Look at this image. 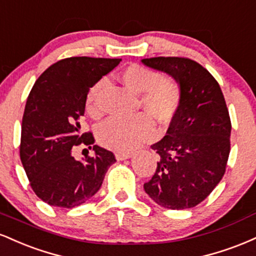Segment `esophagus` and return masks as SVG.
<instances>
[{
	"label": "esophagus",
	"mask_w": 256,
	"mask_h": 256,
	"mask_svg": "<svg viewBox=\"0 0 256 256\" xmlns=\"http://www.w3.org/2000/svg\"><path fill=\"white\" fill-rule=\"evenodd\" d=\"M132 155H134L132 152H116V158L118 161H122V160H126V158H130Z\"/></svg>",
	"instance_id": "1"
}]
</instances>
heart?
<instances>
[{
  "mask_svg": "<svg viewBox=\"0 0 256 256\" xmlns=\"http://www.w3.org/2000/svg\"><path fill=\"white\" fill-rule=\"evenodd\" d=\"M119 82L126 89L140 95V106L146 113H140L130 119L110 118L100 126L98 142L116 152L132 150L154 134V122L167 124L174 118L180 107L182 88L173 77H162L161 73L143 64H132L118 74ZM104 80L96 82L86 95V110L92 116L101 114L100 92Z\"/></svg>",
  "mask_w": 256,
  "mask_h": 256,
  "instance_id": "heart-1",
  "label": "heart"
}]
</instances>
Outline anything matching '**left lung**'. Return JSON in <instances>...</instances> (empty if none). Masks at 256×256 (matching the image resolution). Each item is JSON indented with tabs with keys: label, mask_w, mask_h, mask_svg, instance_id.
I'll list each match as a JSON object with an SVG mask.
<instances>
[{
	"label": "left lung",
	"mask_w": 256,
	"mask_h": 256,
	"mask_svg": "<svg viewBox=\"0 0 256 256\" xmlns=\"http://www.w3.org/2000/svg\"><path fill=\"white\" fill-rule=\"evenodd\" d=\"M150 68L179 82L180 107L166 136L152 146L158 154L146 192L168 210L192 208L213 192L224 176L230 154L231 120L218 82L186 58H143Z\"/></svg>",
	"instance_id": "1"
}]
</instances>
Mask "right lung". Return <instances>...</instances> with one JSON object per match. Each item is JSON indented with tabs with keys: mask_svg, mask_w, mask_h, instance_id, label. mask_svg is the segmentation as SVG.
<instances>
[{
	"mask_svg": "<svg viewBox=\"0 0 256 256\" xmlns=\"http://www.w3.org/2000/svg\"><path fill=\"white\" fill-rule=\"evenodd\" d=\"M122 58L74 56L52 64L37 79L26 101L20 158L34 194L46 204L73 208L92 198L114 154L92 146L95 155L77 161L76 146L94 144L91 132H80L90 88L118 66ZM91 148V146H90Z\"/></svg>",
	"mask_w": 256,
	"mask_h": 256,
	"instance_id": "add662e5",
	"label": "right lung"
}]
</instances>
